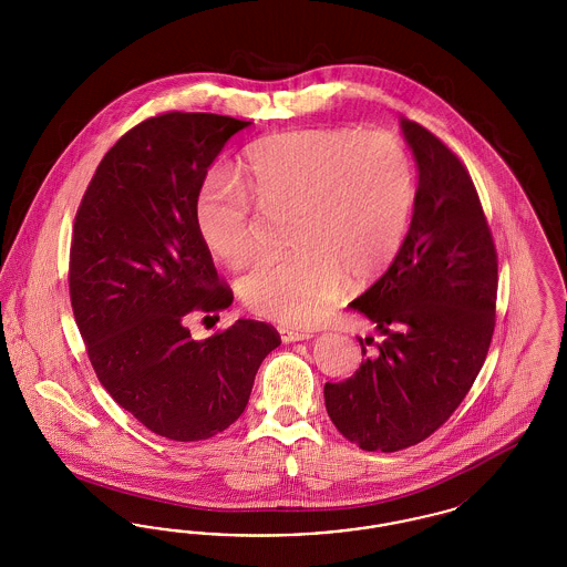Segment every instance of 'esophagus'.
<instances>
[{
	"instance_id": "esophagus-1",
	"label": "esophagus",
	"mask_w": 567,
	"mask_h": 567,
	"mask_svg": "<svg viewBox=\"0 0 567 567\" xmlns=\"http://www.w3.org/2000/svg\"><path fill=\"white\" fill-rule=\"evenodd\" d=\"M280 333V340L285 344H291V342H301V340H310L315 333L312 331H299V329H289V327H280L278 329Z\"/></svg>"
}]
</instances>
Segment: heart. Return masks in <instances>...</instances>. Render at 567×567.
Segmentation results:
<instances>
[{
	"label": "heart",
	"mask_w": 567,
	"mask_h": 567,
	"mask_svg": "<svg viewBox=\"0 0 567 567\" xmlns=\"http://www.w3.org/2000/svg\"><path fill=\"white\" fill-rule=\"evenodd\" d=\"M240 185L210 174L195 195V227L208 250L240 266L255 248L246 190L264 210H291L287 246L244 274L238 291L278 323H321L344 280L368 282L404 244L414 206V172L402 140L319 127L252 142L238 163Z\"/></svg>",
	"instance_id": "obj_1"
}]
</instances>
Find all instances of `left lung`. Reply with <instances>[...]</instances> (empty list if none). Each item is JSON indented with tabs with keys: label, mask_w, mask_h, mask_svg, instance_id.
<instances>
[{
	"label": "left lung",
	"mask_w": 567,
	"mask_h": 567,
	"mask_svg": "<svg viewBox=\"0 0 567 567\" xmlns=\"http://www.w3.org/2000/svg\"><path fill=\"white\" fill-rule=\"evenodd\" d=\"M400 127L419 169L410 229L389 270L349 303L382 340L351 378L324 384L338 432L382 453L419 444L457 410L485 363L497 297V255L467 169L419 123Z\"/></svg>",
	"instance_id": "8db88e82"
}]
</instances>
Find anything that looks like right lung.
Segmentation results:
<instances>
[{"label": "right lung", "mask_w": 567, "mask_h": 567, "mask_svg": "<svg viewBox=\"0 0 567 567\" xmlns=\"http://www.w3.org/2000/svg\"><path fill=\"white\" fill-rule=\"evenodd\" d=\"M250 121L167 112L123 135L82 197L70 297L91 365L112 400L151 432L195 442L240 419L261 361L280 347L268 323L240 319L206 340L193 312L234 296L195 227V195L231 135Z\"/></svg>", "instance_id": "right-lung-1"}]
</instances>
